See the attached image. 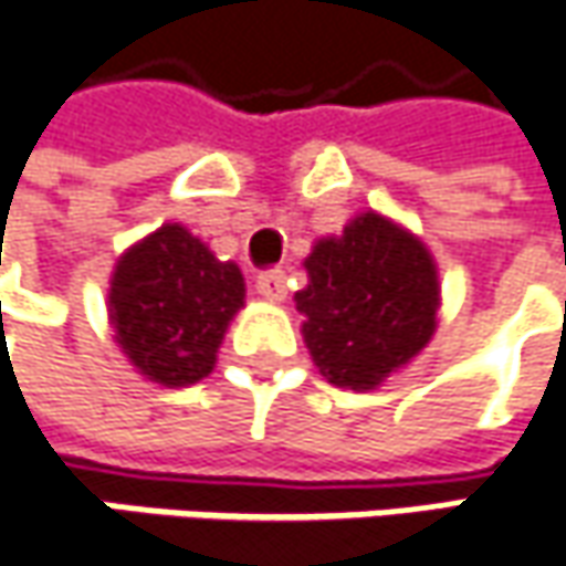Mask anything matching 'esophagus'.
Instances as JSON below:
<instances>
[{"label": "esophagus", "instance_id": "obj_1", "mask_svg": "<svg viewBox=\"0 0 566 566\" xmlns=\"http://www.w3.org/2000/svg\"><path fill=\"white\" fill-rule=\"evenodd\" d=\"M254 290H258V295L264 302H283L286 298V276H283V271L261 273L258 283H254Z\"/></svg>", "mask_w": 566, "mask_h": 566}]
</instances>
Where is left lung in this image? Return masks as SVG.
Wrapping results in <instances>:
<instances>
[{
  "label": "left lung",
  "mask_w": 566,
  "mask_h": 566,
  "mask_svg": "<svg viewBox=\"0 0 566 566\" xmlns=\"http://www.w3.org/2000/svg\"><path fill=\"white\" fill-rule=\"evenodd\" d=\"M295 293L302 339L317 371L356 394L375 390L422 353L438 331L441 276L422 239L378 210L356 213L305 258Z\"/></svg>",
  "instance_id": "1"
}]
</instances>
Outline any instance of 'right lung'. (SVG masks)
Returning <instances> with one entry per match:
<instances>
[{
    "label": "right lung",
    "instance_id": "right-lung-1",
    "mask_svg": "<svg viewBox=\"0 0 566 566\" xmlns=\"http://www.w3.org/2000/svg\"><path fill=\"white\" fill-rule=\"evenodd\" d=\"M242 305L245 276L239 264L220 261L182 223H164L122 251L106 293L122 356L160 387L207 378Z\"/></svg>",
    "mask_w": 566,
    "mask_h": 566
}]
</instances>
